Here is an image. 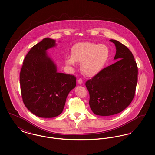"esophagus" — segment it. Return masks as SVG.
<instances>
[{
    "mask_svg": "<svg viewBox=\"0 0 155 155\" xmlns=\"http://www.w3.org/2000/svg\"><path fill=\"white\" fill-rule=\"evenodd\" d=\"M82 80L81 79V78H79L78 79V84H80V85H81L82 84Z\"/></svg>",
    "mask_w": 155,
    "mask_h": 155,
    "instance_id": "1",
    "label": "esophagus"
}]
</instances>
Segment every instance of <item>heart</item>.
Masks as SVG:
<instances>
[{
	"mask_svg": "<svg viewBox=\"0 0 155 155\" xmlns=\"http://www.w3.org/2000/svg\"><path fill=\"white\" fill-rule=\"evenodd\" d=\"M110 55L109 47L93 42H81L74 45L71 55L66 58L68 66H74L77 61L81 63L82 72L88 77L99 73L106 66Z\"/></svg>",
	"mask_w": 155,
	"mask_h": 155,
	"instance_id": "heart-1",
	"label": "heart"
}]
</instances>
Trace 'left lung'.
Wrapping results in <instances>:
<instances>
[{"label":"left lung","instance_id":"left-lung-1","mask_svg":"<svg viewBox=\"0 0 155 155\" xmlns=\"http://www.w3.org/2000/svg\"><path fill=\"white\" fill-rule=\"evenodd\" d=\"M115 63L107 67L85 85L89 93V106L94 114L113 116L124 110L133 101L138 82V67L133 53L114 39Z\"/></svg>","mask_w":155,"mask_h":155}]
</instances>
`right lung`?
Instances as JSON below:
<instances>
[{
    "label": "right lung",
    "instance_id": "add662e5",
    "mask_svg": "<svg viewBox=\"0 0 155 155\" xmlns=\"http://www.w3.org/2000/svg\"><path fill=\"white\" fill-rule=\"evenodd\" d=\"M56 46L49 38L34 45L26 55L20 75L22 101L35 116L52 118L63 110L69 92L76 86L73 75L58 73L47 50Z\"/></svg>",
    "mask_w": 155,
    "mask_h": 155
}]
</instances>
